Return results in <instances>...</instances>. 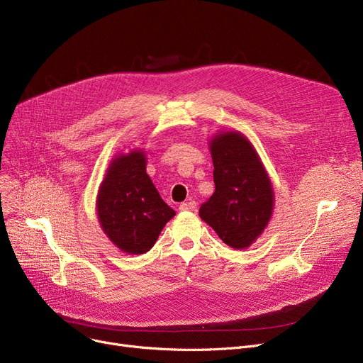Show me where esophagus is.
Here are the masks:
<instances>
[{
	"instance_id": "obj_1",
	"label": "esophagus",
	"mask_w": 363,
	"mask_h": 363,
	"mask_svg": "<svg viewBox=\"0 0 363 363\" xmlns=\"http://www.w3.org/2000/svg\"><path fill=\"white\" fill-rule=\"evenodd\" d=\"M196 207H197V203L194 200H189L179 206V211L181 212H193V211H196Z\"/></svg>"
}]
</instances>
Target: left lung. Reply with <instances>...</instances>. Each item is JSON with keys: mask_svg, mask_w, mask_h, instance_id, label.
Wrapping results in <instances>:
<instances>
[{"mask_svg": "<svg viewBox=\"0 0 363 363\" xmlns=\"http://www.w3.org/2000/svg\"><path fill=\"white\" fill-rule=\"evenodd\" d=\"M215 193L200 207V218L235 250L256 242L274 213V186L252 141L237 129L208 140Z\"/></svg>", "mask_w": 363, "mask_h": 363, "instance_id": "obj_1", "label": "left lung"}]
</instances>
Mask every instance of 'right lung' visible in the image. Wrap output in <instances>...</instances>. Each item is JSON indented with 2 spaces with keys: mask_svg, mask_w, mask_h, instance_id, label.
I'll return each mask as SVG.
<instances>
[{
  "mask_svg": "<svg viewBox=\"0 0 363 363\" xmlns=\"http://www.w3.org/2000/svg\"><path fill=\"white\" fill-rule=\"evenodd\" d=\"M147 155L135 147L118 152L99 186L95 208L110 242L125 255H144L177 213L147 174Z\"/></svg>",
  "mask_w": 363,
  "mask_h": 363,
  "instance_id": "obj_1",
  "label": "right lung"
}]
</instances>
